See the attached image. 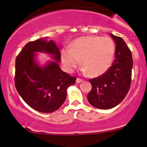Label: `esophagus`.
Returning <instances> with one entry per match:
<instances>
[{"label": "esophagus", "instance_id": "1", "mask_svg": "<svg viewBox=\"0 0 147 147\" xmlns=\"http://www.w3.org/2000/svg\"><path fill=\"white\" fill-rule=\"evenodd\" d=\"M83 82V80H81V79H80V78H77L76 79V83H81Z\"/></svg>", "mask_w": 147, "mask_h": 147}]
</instances>
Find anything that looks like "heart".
<instances>
[{
  "label": "heart",
  "mask_w": 147,
  "mask_h": 147,
  "mask_svg": "<svg viewBox=\"0 0 147 147\" xmlns=\"http://www.w3.org/2000/svg\"><path fill=\"white\" fill-rule=\"evenodd\" d=\"M115 44L108 37L88 36L73 41L70 49H62L61 62L65 69L72 73L80 65L83 72L97 77L107 72L112 65Z\"/></svg>",
  "instance_id": "b5f03b06"
}]
</instances>
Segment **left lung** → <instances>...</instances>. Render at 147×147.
<instances>
[{"label":"left lung","mask_w":147,"mask_h":147,"mask_svg":"<svg viewBox=\"0 0 147 147\" xmlns=\"http://www.w3.org/2000/svg\"><path fill=\"white\" fill-rule=\"evenodd\" d=\"M115 42V59L107 72L90 80L92 89L88 94L90 104L96 108L108 110L123 101L131 85L133 65L132 53L124 40L110 34Z\"/></svg>","instance_id":"left-lung-1"}]
</instances>
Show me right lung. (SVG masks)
I'll return each instance as SVG.
<instances>
[{
	"instance_id": "1",
	"label": "right lung",
	"mask_w": 147,
	"mask_h": 147,
	"mask_svg": "<svg viewBox=\"0 0 147 147\" xmlns=\"http://www.w3.org/2000/svg\"><path fill=\"white\" fill-rule=\"evenodd\" d=\"M36 52L51 54L55 61L40 66L35 60ZM60 59L57 45L45 39L28 42L17 57L15 88L23 101L38 112L58 110L65 101L67 88L76 82V77L60 69Z\"/></svg>"
}]
</instances>
